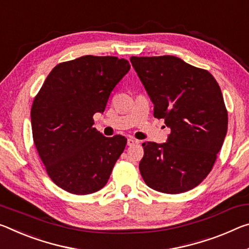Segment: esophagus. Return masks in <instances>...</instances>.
<instances>
[{
	"label": "esophagus",
	"instance_id": "34e87169",
	"mask_svg": "<svg viewBox=\"0 0 249 249\" xmlns=\"http://www.w3.org/2000/svg\"><path fill=\"white\" fill-rule=\"evenodd\" d=\"M136 144H140V141H137L135 139H128L127 140V145L128 146H134V145H136Z\"/></svg>",
	"mask_w": 249,
	"mask_h": 249
}]
</instances>
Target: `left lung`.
<instances>
[{
	"label": "left lung",
	"mask_w": 249,
	"mask_h": 249,
	"mask_svg": "<svg viewBox=\"0 0 249 249\" xmlns=\"http://www.w3.org/2000/svg\"><path fill=\"white\" fill-rule=\"evenodd\" d=\"M154 103V117L171 128L166 143H143L140 172L148 187L180 194L210 174L227 133L222 90L206 70L171 55L132 56Z\"/></svg>",
	"instance_id": "left-lung-1"
}]
</instances>
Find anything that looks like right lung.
Listing matches in <instances>:
<instances>
[{
  "mask_svg": "<svg viewBox=\"0 0 249 249\" xmlns=\"http://www.w3.org/2000/svg\"><path fill=\"white\" fill-rule=\"evenodd\" d=\"M131 69L125 58L85 56L57 64L31 108L35 147L47 175L75 195L103 188L127 139L105 137L93 127L114 88Z\"/></svg>",
  "mask_w": 249,
  "mask_h": 249,
  "instance_id": "right-lung-1",
  "label": "right lung"
}]
</instances>
